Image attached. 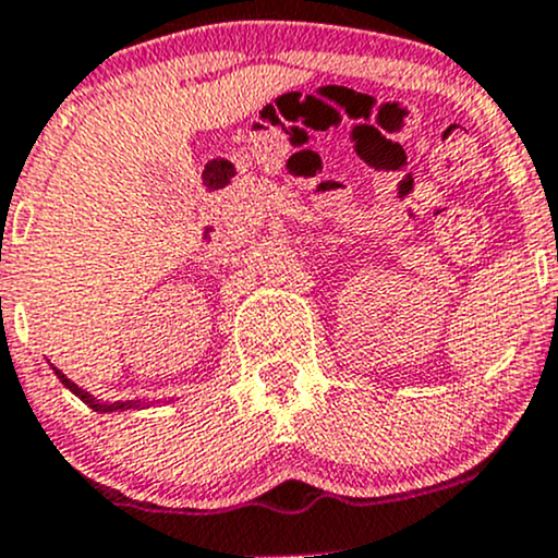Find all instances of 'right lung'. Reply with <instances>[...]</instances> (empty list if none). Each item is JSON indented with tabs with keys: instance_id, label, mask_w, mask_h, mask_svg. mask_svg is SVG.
<instances>
[{
	"instance_id": "1",
	"label": "right lung",
	"mask_w": 558,
	"mask_h": 558,
	"mask_svg": "<svg viewBox=\"0 0 558 558\" xmlns=\"http://www.w3.org/2000/svg\"><path fill=\"white\" fill-rule=\"evenodd\" d=\"M53 373H56V376H59V381L64 384V387L69 389V392H72V395H77V398L83 400L85 405H88V408H94V411H99V413L131 411V408H140V411H142V408H150V403H142V400H114V403H105V400H96L94 395H90V392H85L83 387H77V384H74L72 378H66L64 373L59 371V367H53Z\"/></svg>"
}]
</instances>
